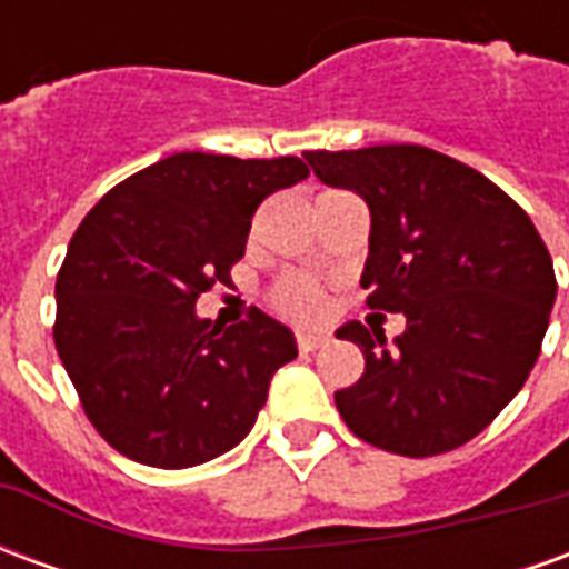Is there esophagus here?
Segmentation results:
<instances>
[{"mask_svg": "<svg viewBox=\"0 0 569 569\" xmlns=\"http://www.w3.org/2000/svg\"><path fill=\"white\" fill-rule=\"evenodd\" d=\"M329 341V335L326 332H298L296 335V345L301 353H310V350H317V347H322Z\"/></svg>", "mask_w": 569, "mask_h": 569, "instance_id": "obj_1", "label": "esophagus"}]
</instances>
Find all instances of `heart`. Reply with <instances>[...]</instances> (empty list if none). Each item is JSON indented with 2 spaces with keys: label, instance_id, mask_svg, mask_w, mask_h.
Masks as SVG:
<instances>
[{
  "label": "heart",
  "instance_id": "obj_1",
  "mask_svg": "<svg viewBox=\"0 0 569 569\" xmlns=\"http://www.w3.org/2000/svg\"><path fill=\"white\" fill-rule=\"evenodd\" d=\"M271 308L289 320H317L326 308V292L308 273H283L271 286Z\"/></svg>",
  "mask_w": 569,
  "mask_h": 569
}]
</instances>
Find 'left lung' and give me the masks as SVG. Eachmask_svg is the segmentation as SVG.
Returning <instances> with one entry per match:
<instances>
[{
    "label": "left lung",
    "instance_id": "left-lung-1",
    "mask_svg": "<svg viewBox=\"0 0 569 569\" xmlns=\"http://www.w3.org/2000/svg\"><path fill=\"white\" fill-rule=\"evenodd\" d=\"M326 186L369 203L366 305L406 313L387 347L362 322L366 371L335 393L353 436L402 457L476 439L525 387L558 292L551 256L518 203L488 176L427 146L308 151Z\"/></svg>",
    "mask_w": 569,
    "mask_h": 569
}]
</instances>
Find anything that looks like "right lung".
I'll list each match as a JSON object with an SVG mask.
<instances>
[{"mask_svg": "<svg viewBox=\"0 0 569 569\" xmlns=\"http://www.w3.org/2000/svg\"><path fill=\"white\" fill-rule=\"evenodd\" d=\"M308 176L301 158L182 151L100 198L57 273L54 345L93 429L118 453L188 469L231 451L298 357L252 308L231 329L194 313L231 280L259 203Z\"/></svg>", "mask_w": 569, "mask_h": 569, "instance_id": "add662e5", "label": "right lung"}]
</instances>
